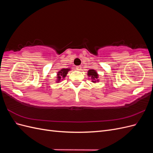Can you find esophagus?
<instances>
[{"instance_id": "34e87169", "label": "esophagus", "mask_w": 153, "mask_h": 153, "mask_svg": "<svg viewBox=\"0 0 153 153\" xmlns=\"http://www.w3.org/2000/svg\"><path fill=\"white\" fill-rule=\"evenodd\" d=\"M76 68L78 71H80L82 69V66H76Z\"/></svg>"}]
</instances>
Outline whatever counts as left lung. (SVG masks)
I'll use <instances>...</instances> for the list:
<instances>
[{"mask_svg":"<svg viewBox=\"0 0 153 153\" xmlns=\"http://www.w3.org/2000/svg\"><path fill=\"white\" fill-rule=\"evenodd\" d=\"M87 75L89 78H91V79L92 80V82L96 83L99 82V75L96 70H94V69H89V70L87 71Z\"/></svg>","mask_w":153,"mask_h":153,"instance_id":"8db88e82","label":"left lung"}]
</instances>
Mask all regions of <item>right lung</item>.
I'll list each match as a JSON object with an SVG mask.
<instances>
[{
	"label": "right lung",
	"instance_id": "obj_1",
	"mask_svg": "<svg viewBox=\"0 0 153 153\" xmlns=\"http://www.w3.org/2000/svg\"><path fill=\"white\" fill-rule=\"evenodd\" d=\"M69 71H70V68H63V69H61L60 71H59V72L57 74V76L56 82L59 83L61 80H62L66 76Z\"/></svg>",
	"mask_w": 153,
	"mask_h": 153
}]
</instances>
